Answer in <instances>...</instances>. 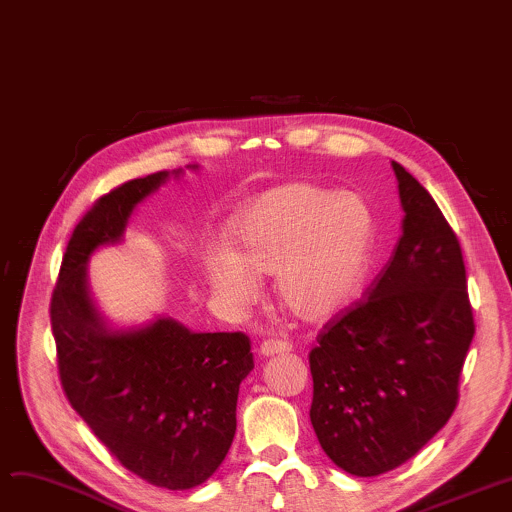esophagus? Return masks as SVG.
Returning a JSON list of instances; mask_svg holds the SVG:
<instances>
[{
    "label": "esophagus",
    "instance_id": "obj_1",
    "mask_svg": "<svg viewBox=\"0 0 512 512\" xmlns=\"http://www.w3.org/2000/svg\"><path fill=\"white\" fill-rule=\"evenodd\" d=\"M290 353V344L286 340H263L259 344V355L261 357H276Z\"/></svg>",
    "mask_w": 512,
    "mask_h": 512
}]
</instances>
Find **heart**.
<instances>
[{
    "mask_svg": "<svg viewBox=\"0 0 512 512\" xmlns=\"http://www.w3.org/2000/svg\"><path fill=\"white\" fill-rule=\"evenodd\" d=\"M371 230V213L357 195L290 182L234 213L230 249L205 255V276L228 311H242L257 299V276H276L278 299L290 313L324 321L361 290Z\"/></svg>",
    "mask_w": 512,
    "mask_h": 512,
    "instance_id": "b5f03b06",
    "label": "heart"
}]
</instances>
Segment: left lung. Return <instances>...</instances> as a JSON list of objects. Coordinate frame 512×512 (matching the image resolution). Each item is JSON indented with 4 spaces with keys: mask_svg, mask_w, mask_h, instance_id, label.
Returning a JSON list of instances; mask_svg holds the SVG:
<instances>
[{
    "mask_svg": "<svg viewBox=\"0 0 512 512\" xmlns=\"http://www.w3.org/2000/svg\"><path fill=\"white\" fill-rule=\"evenodd\" d=\"M392 170L405 211L394 255L309 355L317 440L357 477L407 463L446 425L475 334L459 238L417 178Z\"/></svg>",
    "mask_w": 512,
    "mask_h": 512,
    "instance_id": "obj_1",
    "label": "left lung"
}]
</instances>
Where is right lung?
Returning <instances> with one entry per match:
<instances>
[{"label": "right lung", "instance_id": "1", "mask_svg": "<svg viewBox=\"0 0 512 512\" xmlns=\"http://www.w3.org/2000/svg\"><path fill=\"white\" fill-rule=\"evenodd\" d=\"M168 178L124 182L87 211L66 247L49 313L72 409L128 471L157 488L191 490L232 446L238 388L255 367L251 342L240 332H193L166 315L114 328L89 286L91 255L120 245L134 209Z\"/></svg>", "mask_w": 512, "mask_h": 512}]
</instances>
